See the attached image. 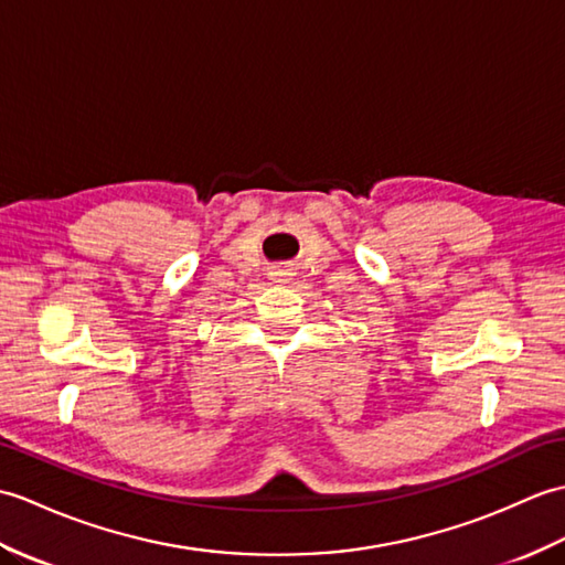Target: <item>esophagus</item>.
Wrapping results in <instances>:
<instances>
[{
    "label": "esophagus",
    "instance_id": "obj_1",
    "mask_svg": "<svg viewBox=\"0 0 565 565\" xmlns=\"http://www.w3.org/2000/svg\"><path fill=\"white\" fill-rule=\"evenodd\" d=\"M295 268L290 266V263H278V266H273L270 270H268V275H270V280L273 282H290L292 280V273Z\"/></svg>",
    "mask_w": 565,
    "mask_h": 565
}]
</instances>
